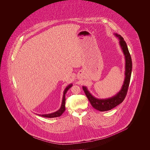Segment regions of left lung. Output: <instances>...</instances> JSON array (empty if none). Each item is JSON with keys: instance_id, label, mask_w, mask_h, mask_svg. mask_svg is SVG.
Masks as SVG:
<instances>
[{"instance_id": "left-lung-1", "label": "left lung", "mask_w": 150, "mask_h": 150, "mask_svg": "<svg viewBox=\"0 0 150 150\" xmlns=\"http://www.w3.org/2000/svg\"><path fill=\"white\" fill-rule=\"evenodd\" d=\"M114 35L119 39V44L125 56V79L123 85L122 86L121 89L118 93H117L115 95L111 96V98L106 99H98L94 97L89 92L86 86H83V89L92 106L96 110L100 111H106L110 110L121 103L124 101L128 92L131 77L132 62L127 43L121 35H118L117 33H114Z\"/></svg>"}]
</instances>
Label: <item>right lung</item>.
<instances>
[{"label": "right lung", "mask_w": 150, "mask_h": 150, "mask_svg": "<svg viewBox=\"0 0 150 150\" xmlns=\"http://www.w3.org/2000/svg\"><path fill=\"white\" fill-rule=\"evenodd\" d=\"M72 84H70L69 85L67 86L65 89H64V95H63V97H62V104H61V106L60 107V108L52 113H50V114H38L40 116H42L43 117H47V118H55V117H60L65 111V94L66 93L67 91L69 90V89H70L71 86H72Z\"/></svg>", "instance_id": "1"}]
</instances>
